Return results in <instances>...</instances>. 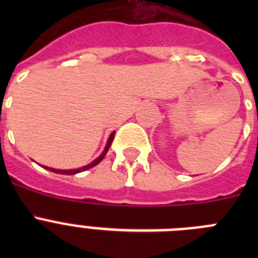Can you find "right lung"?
<instances>
[{
    "mask_svg": "<svg viewBox=\"0 0 258 258\" xmlns=\"http://www.w3.org/2000/svg\"><path fill=\"white\" fill-rule=\"evenodd\" d=\"M113 137H115V132H112V133L109 134L108 137V140H107V143H106V147H104V150L102 151V154L99 155V156L97 157V159H94V160L92 161L90 164H88V165L85 166H81V168H77V169H68V170H64V169H54V168H49V166H44L45 169H49L50 172H54V173H58V174H77V173L80 172H84V170H88L90 169V168H93V166H95L97 164L101 163L102 160H103V157L106 156V154L108 152V149H109V146H111V143H112L113 141ZM42 166V165H41Z\"/></svg>",
    "mask_w": 258,
    "mask_h": 258,
    "instance_id": "obj_1",
    "label": "right lung"
}]
</instances>
